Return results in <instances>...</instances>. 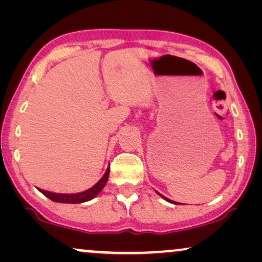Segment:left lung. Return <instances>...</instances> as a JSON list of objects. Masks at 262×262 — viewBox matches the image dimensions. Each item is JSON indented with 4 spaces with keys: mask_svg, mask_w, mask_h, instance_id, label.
I'll return each mask as SVG.
<instances>
[{
    "mask_svg": "<svg viewBox=\"0 0 262 262\" xmlns=\"http://www.w3.org/2000/svg\"><path fill=\"white\" fill-rule=\"evenodd\" d=\"M157 193H159V192H157ZM159 194H160V193H159ZM161 196H162V198H164V199H166L167 200V202H169V203H173V204H177V203H175V202H171V200L170 199H168V198H166V196H163L162 194H160Z\"/></svg>",
    "mask_w": 262,
    "mask_h": 262,
    "instance_id": "8db88e82",
    "label": "left lung"
}]
</instances>
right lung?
Instances as JSON below:
<instances>
[{
	"instance_id": "add662e5",
	"label": "right lung",
	"mask_w": 262,
	"mask_h": 262,
	"mask_svg": "<svg viewBox=\"0 0 262 262\" xmlns=\"http://www.w3.org/2000/svg\"><path fill=\"white\" fill-rule=\"evenodd\" d=\"M108 175H110V168H107L105 175H103V177L100 179V180L96 182V184L93 186L92 188H89V189H87V191L81 192V193H75V194H63V193L48 192V191H44V189H40V188H38V189L45 196H48L49 199H51L52 202L67 203V204H80V203L88 202V200H92L93 198H95V196L102 191V188L105 187L106 182H107V180H108Z\"/></svg>"
}]
</instances>
